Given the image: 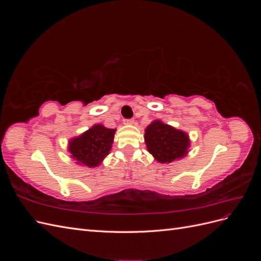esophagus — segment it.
<instances>
[{
  "instance_id": "obj_1",
  "label": "esophagus",
  "mask_w": 261,
  "mask_h": 261,
  "mask_svg": "<svg viewBox=\"0 0 261 261\" xmlns=\"http://www.w3.org/2000/svg\"><path fill=\"white\" fill-rule=\"evenodd\" d=\"M134 123H135V121H134L133 118H128V120H124V124L125 125H133Z\"/></svg>"
}]
</instances>
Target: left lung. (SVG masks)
<instances>
[{"instance_id":"1","label":"left lung","mask_w":261,"mask_h":261,"mask_svg":"<svg viewBox=\"0 0 261 261\" xmlns=\"http://www.w3.org/2000/svg\"><path fill=\"white\" fill-rule=\"evenodd\" d=\"M145 143L158 162L171 163L188 153L189 137L185 132L156 120L147 126Z\"/></svg>"}]
</instances>
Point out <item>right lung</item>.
I'll return each instance as SVG.
<instances>
[{"mask_svg": "<svg viewBox=\"0 0 261 261\" xmlns=\"http://www.w3.org/2000/svg\"><path fill=\"white\" fill-rule=\"evenodd\" d=\"M115 130L101 124L93 125L81 136L69 140L68 151L78 164L98 167L112 148Z\"/></svg>", "mask_w": 261, "mask_h": 261, "instance_id": "right-lung-1", "label": "right lung"}]
</instances>
